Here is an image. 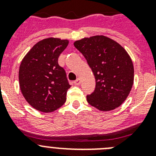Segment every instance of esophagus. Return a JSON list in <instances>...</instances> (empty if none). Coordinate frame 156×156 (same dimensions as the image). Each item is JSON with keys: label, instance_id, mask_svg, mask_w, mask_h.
Listing matches in <instances>:
<instances>
[{"label": "esophagus", "instance_id": "esophagus-1", "mask_svg": "<svg viewBox=\"0 0 156 156\" xmlns=\"http://www.w3.org/2000/svg\"><path fill=\"white\" fill-rule=\"evenodd\" d=\"M74 84L75 85H80V78H77L75 81H74Z\"/></svg>", "mask_w": 156, "mask_h": 156}]
</instances>
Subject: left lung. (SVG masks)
Returning a JSON list of instances; mask_svg holds the SVG:
<instances>
[{"instance_id":"8db88e82","label":"left lung","mask_w":156,"mask_h":156,"mask_svg":"<svg viewBox=\"0 0 156 156\" xmlns=\"http://www.w3.org/2000/svg\"><path fill=\"white\" fill-rule=\"evenodd\" d=\"M73 44L86 58L96 81L94 91L87 96V102L103 112L119 107L133 84L134 69L127 51L103 35L84 37Z\"/></svg>"}]
</instances>
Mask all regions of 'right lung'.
<instances>
[{"mask_svg":"<svg viewBox=\"0 0 156 156\" xmlns=\"http://www.w3.org/2000/svg\"><path fill=\"white\" fill-rule=\"evenodd\" d=\"M69 40L48 37L37 42L19 66V87L27 102L42 112H51L66 101L69 84L64 69L58 63Z\"/></svg>","mask_w":156,"mask_h":156,"instance_id":"1","label":"right lung"}]
</instances>
